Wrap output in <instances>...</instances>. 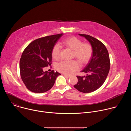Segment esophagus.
Returning <instances> with one entry per match:
<instances>
[{"label": "esophagus", "mask_w": 131, "mask_h": 131, "mask_svg": "<svg viewBox=\"0 0 131 131\" xmlns=\"http://www.w3.org/2000/svg\"><path fill=\"white\" fill-rule=\"evenodd\" d=\"M66 77H67V78H70V76H68V75H67V74H63Z\"/></svg>", "instance_id": "34e87169"}]
</instances>
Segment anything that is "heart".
Returning <instances> with one entry per match:
<instances>
[{"label": "heart", "instance_id": "1", "mask_svg": "<svg viewBox=\"0 0 131 131\" xmlns=\"http://www.w3.org/2000/svg\"><path fill=\"white\" fill-rule=\"evenodd\" d=\"M62 45L66 48L73 51V57L75 58L81 64H85L90 60L92 54V47L89 43H82L77 37L70 36L62 41ZM60 49L59 46L55 45L52 51V58L55 60L60 59ZM79 65L76 61L71 62L62 61L57 66V69L64 74H72L79 69Z\"/></svg>", "mask_w": 131, "mask_h": 131}]
</instances>
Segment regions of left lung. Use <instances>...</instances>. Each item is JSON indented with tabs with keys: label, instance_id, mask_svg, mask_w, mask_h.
I'll use <instances>...</instances> for the list:
<instances>
[{
	"label": "left lung",
	"instance_id": "8db88e82",
	"mask_svg": "<svg viewBox=\"0 0 131 131\" xmlns=\"http://www.w3.org/2000/svg\"><path fill=\"white\" fill-rule=\"evenodd\" d=\"M78 35L84 37L90 42L92 47V55L81 71L86 75L77 76L78 81L73 86L81 92L90 93L100 88L107 78L110 66L109 53L105 46L98 39L88 35Z\"/></svg>",
	"mask_w": 131,
	"mask_h": 131
}]
</instances>
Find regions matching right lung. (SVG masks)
Wrapping results in <instances>:
<instances>
[{
    "label": "right lung",
    "mask_w": 131,
    "mask_h": 131,
    "mask_svg": "<svg viewBox=\"0 0 131 131\" xmlns=\"http://www.w3.org/2000/svg\"><path fill=\"white\" fill-rule=\"evenodd\" d=\"M63 34L37 39L24 50L20 61V74L23 82L30 91L40 93L50 90L61 73L48 71L43 67L51 65L54 46Z\"/></svg>",
    "instance_id": "right-lung-1"
}]
</instances>
